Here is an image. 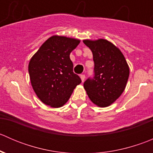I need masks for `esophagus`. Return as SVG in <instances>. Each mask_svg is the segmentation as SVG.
<instances>
[{"mask_svg":"<svg viewBox=\"0 0 153 153\" xmlns=\"http://www.w3.org/2000/svg\"><path fill=\"white\" fill-rule=\"evenodd\" d=\"M80 77H81V81H82V82H84V80H85V75H80Z\"/></svg>","mask_w":153,"mask_h":153,"instance_id":"1","label":"esophagus"}]
</instances>
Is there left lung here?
I'll list each match as a JSON object with an SVG mask.
<instances>
[{"label":"left lung","instance_id":"left-lung-1","mask_svg":"<svg viewBox=\"0 0 153 153\" xmlns=\"http://www.w3.org/2000/svg\"><path fill=\"white\" fill-rule=\"evenodd\" d=\"M91 49L95 63L94 79H87L84 87L95 105L106 107L113 104L126 88L129 68L121 51L112 42L100 38L83 41Z\"/></svg>","mask_w":153,"mask_h":153}]
</instances>
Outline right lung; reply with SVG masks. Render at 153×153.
Segmentation results:
<instances>
[{
	"label": "right lung",
	"instance_id": "add662e5",
	"mask_svg": "<svg viewBox=\"0 0 153 153\" xmlns=\"http://www.w3.org/2000/svg\"><path fill=\"white\" fill-rule=\"evenodd\" d=\"M80 41L77 38L52 35L31 58L28 67L31 85L46 105L63 106L81 83L80 77L73 72L69 58Z\"/></svg>",
	"mask_w": 153,
	"mask_h": 153
}]
</instances>
